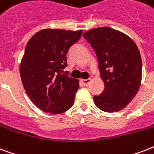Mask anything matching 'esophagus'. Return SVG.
I'll list each match as a JSON object with an SVG mask.
<instances>
[{
	"label": "esophagus",
	"instance_id": "1",
	"mask_svg": "<svg viewBox=\"0 0 154 154\" xmlns=\"http://www.w3.org/2000/svg\"><path fill=\"white\" fill-rule=\"evenodd\" d=\"M91 79H82V84H84V86H88L90 84Z\"/></svg>",
	"mask_w": 154,
	"mask_h": 154
}]
</instances>
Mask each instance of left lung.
<instances>
[{
	"label": "left lung",
	"mask_w": 154,
	"mask_h": 154,
	"mask_svg": "<svg viewBox=\"0 0 154 154\" xmlns=\"http://www.w3.org/2000/svg\"><path fill=\"white\" fill-rule=\"evenodd\" d=\"M97 57L105 89L93 97L102 111L122 110L138 92L142 79L140 51L133 40L111 27H97L84 33Z\"/></svg>",
	"instance_id": "8db88e82"
}]
</instances>
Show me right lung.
I'll list each match as a JSON object with an SVG mask.
<instances>
[{
    "label": "right lung",
    "mask_w": 154,
    "mask_h": 154,
    "mask_svg": "<svg viewBox=\"0 0 154 154\" xmlns=\"http://www.w3.org/2000/svg\"><path fill=\"white\" fill-rule=\"evenodd\" d=\"M82 32L43 29L26 44L19 67L21 79L29 98L40 110L59 114L74 105L79 80L62 73L67 66L68 50Z\"/></svg>",
    "instance_id": "1"
}]
</instances>
